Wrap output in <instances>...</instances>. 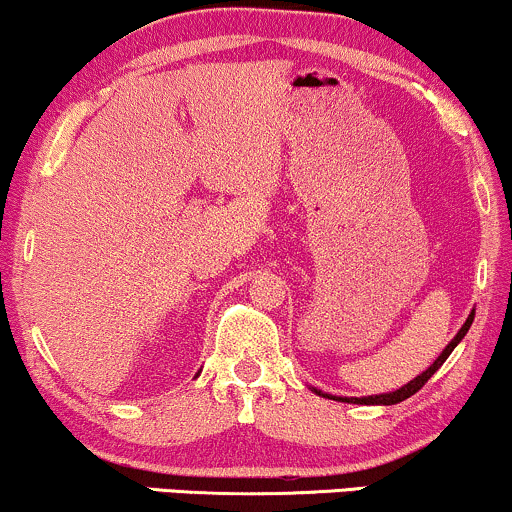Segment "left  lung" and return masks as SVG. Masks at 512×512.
Returning a JSON list of instances; mask_svg holds the SVG:
<instances>
[{"label":"left lung","mask_w":512,"mask_h":512,"mask_svg":"<svg viewBox=\"0 0 512 512\" xmlns=\"http://www.w3.org/2000/svg\"><path fill=\"white\" fill-rule=\"evenodd\" d=\"M472 322H474V310L472 313H469V317L467 320H464V325L460 327V332L455 334V337H452V342L445 346L443 349V354H440L436 361L431 363V366H428L424 373L421 375H416L414 380H409L407 385H402L399 387V390H395V392H383V395H370V397H334V395H327V392H322V390H317V387H310V390L315 392V395H320V397H327V399H337V402H351V404H380V407H390V404H399V402H404V399H409L411 395H416V392L421 390V387H424L428 380H431V375L436 373V370L443 366L445 363V358H448L450 354H452V349H455L457 344L462 342L464 339V334L469 332V327H472Z\"/></svg>","instance_id":"8db88e82"}]
</instances>
